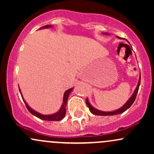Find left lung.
I'll use <instances>...</instances> for the list:
<instances>
[{
	"instance_id": "left-lung-1",
	"label": "left lung",
	"mask_w": 154,
	"mask_h": 154,
	"mask_svg": "<svg viewBox=\"0 0 154 154\" xmlns=\"http://www.w3.org/2000/svg\"><path fill=\"white\" fill-rule=\"evenodd\" d=\"M103 35H109V33L104 32V33H103ZM116 38H119V39H122V38H119V37H118V36H116ZM140 84V75L139 80H138V82H137V87L135 88V91L133 92L132 95H131V96H130V98L128 100V101H127L126 103L124 104L122 106L121 108H119V109H116V110L111 111H103L98 110V109H95V108H94L93 106L91 105V103L89 102V100H88V98L86 99V103H87V106H88V108H89L90 111H91V113H93V114H95V115H98V116H112V115H116V114H122V113L125 112V111L128 110L129 108H130L132 105V103H134V101H135V98H136V95H137V92H138Z\"/></svg>"
}]
</instances>
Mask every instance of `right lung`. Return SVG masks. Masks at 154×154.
<instances>
[{
    "label": "right lung",
    "mask_w": 154,
    "mask_h": 154,
    "mask_svg": "<svg viewBox=\"0 0 154 154\" xmlns=\"http://www.w3.org/2000/svg\"><path fill=\"white\" fill-rule=\"evenodd\" d=\"M53 27V25H45L42 26V27L40 28V29H45V28H51ZM19 92H20V94L22 95V98L23 100H24V103H25L26 108H27L28 111L31 113L32 114L37 116V117L39 118V119H41L43 120H45V121H59V120H61L63 119V117L65 116V114H66V106L67 104V100H68V98L69 96V94L72 93V91H73L74 88H70V89L67 90L66 91H65L64 94H63V103L62 105H61V108L57 112L54 113V114H48V115H45V114H42L38 112V111H35L34 109H32V108L28 105L27 103L25 101L24 98H23V95L22 92H21L20 88L19 87Z\"/></svg>",
    "instance_id": "obj_1"
}]
</instances>
